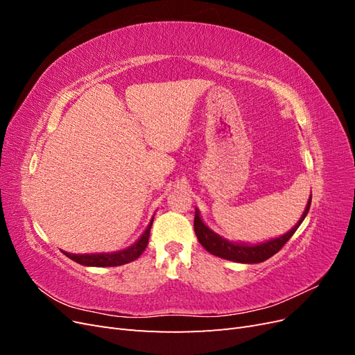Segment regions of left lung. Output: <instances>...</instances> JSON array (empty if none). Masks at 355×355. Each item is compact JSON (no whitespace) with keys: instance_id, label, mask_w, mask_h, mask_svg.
<instances>
[{"instance_id":"1","label":"left lung","mask_w":355,"mask_h":355,"mask_svg":"<svg viewBox=\"0 0 355 355\" xmlns=\"http://www.w3.org/2000/svg\"><path fill=\"white\" fill-rule=\"evenodd\" d=\"M309 207H311V197H309V201L306 204V209L302 214V218L299 219V222L292 230H290L287 234L282 235V237L270 240V241L262 243V244H256V245L230 243L228 240L222 239L220 235L214 234L211 230H209L206 225L202 223L197 209H196V218H194V230H196L200 244L209 253H211L214 256H219V257H222V259H228V261L240 262V263H259V262L270 259L271 256H274L277 252H280L283 249V245L296 232L299 225L304 222L305 216L309 211Z\"/></svg>"}]
</instances>
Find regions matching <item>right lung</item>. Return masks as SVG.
<instances>
[{"label":"right lung","mask_w":355,"mask_h":355,"mask_svg":"<svg viewBox=\"0 0 355 355\" xmlns=\"http://www.w3.org/2000/svg\"><path fill=\"white\" fill-rule=\"evenodd\" d=\"M151 227H153V220L151 223L148 225L146 231L142 234V237L139 239L133 245L128 247L125 250L116 252V253H102V254H72V253H65V256H68L69 259L75 261L77 263L85 265V266H118V265H124L132 262L135 259H137L141 256L146 245H148V240H149V232H151Z\"/></svg>","instance_id":"add662e5"}]
</instances>
